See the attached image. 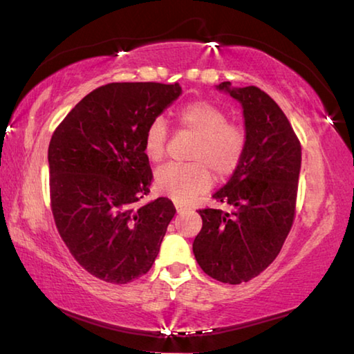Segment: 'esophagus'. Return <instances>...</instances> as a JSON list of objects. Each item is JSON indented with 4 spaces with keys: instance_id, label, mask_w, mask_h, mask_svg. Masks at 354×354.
<instances>
[{
    "instance_id": "obj_1",
    "label": "esophagus",
    "mask_w": 354,
    "mask_h": 354,
    "mask_svg": "<svg viewBox=\"0 0 354 354\" xmlns=\"http://www.w3.org/2000/svg\"><path fill=\"white\" fill-rule=\"evenodd\" d=\"M175 207H176V213H178V214H181V213L185 210V209H183V205H179V204H176Z\"/></svg>"
}]
</instances>
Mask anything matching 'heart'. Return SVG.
<instances>
[{"mask_svg":"<svg viewBox=\"0 0 354 354\" xmlns=\"http://www.w3.org/2000/svg\"><path fill=\"white\" fill-rule=\"evenodd\" d=\"M178 121L196 138L190 164H167L155 173L156 190L176 203H187L209 190L212 175L218 181L230 178L245 153V130L228 122L225 110L209 101H193L178 113ZM167 127L161 118L150 122L144 135V153L151 162L165 155Z\"/></svg>","mask_w":354,"mask_h":354,"instance_id":"1","label":"heart"}]
</instances>
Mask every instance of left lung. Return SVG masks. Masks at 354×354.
<instances>
[{
	"instance_id": "8db88e82",
	"label": "left lung",
	"mask_w": 354,
	"mask_h": 354,
	"mask_svg": "<svg viewBox=\"0 0 354 354\" xmlns=\"http://www.w3.org/2000/svg\"><path fill=\"white\" fill-rule=\"evenodd\" d=\"M242 106L245 153L228 183L214 193L230 205L199 210L203 228L193 241L199 267L225 283L250 281L272 264L292 228L301 171V144L270 96L254 86H216Z\"/></svg>"
}]
</instances>
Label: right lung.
Returning a JSON list of instances; mask_svg holds the SVG:
<instances>
[{"instance_id": "right-lung-1", "label": "right lung", "mask_w": 354, "mask_h": 354, "mask_svg": "<svg viewBox=\"0 0 354 354\" xmlns=\"http://www.w3.org/2000/svg\"><path fill=\"white\" fill-rule=\"evenodd\" d=\"M183 93L161 82H112L68 112L48 144L52 213L78 264L104 282L127 283L153 266L176 209L150 192L144 135Z\"/></svg>"}]
</instances>
